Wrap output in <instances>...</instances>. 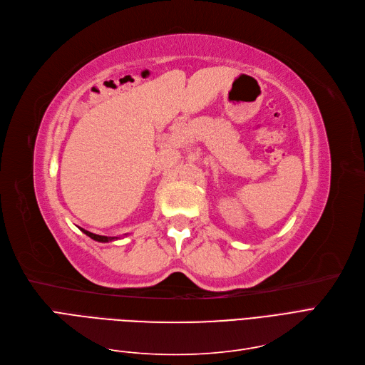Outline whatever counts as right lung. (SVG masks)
<instances>
[{
  "label": "right lung",
  "mask_w": 365,
  "mask_h": 365,
  "mask_svg": "<svg viewBox=\"0 0 365 365\" xmlns=\"http://www.w3.org/2000/svg\"><path fill=\"white\" fill-rule=\"evenodd\" d=\"M81 230H83L88 237H91L93 240H98V242H113V240L118 239V237H110V236H99V235H94V233H91V232L84 230V228H81Z\"/></svg>",
  "instance_id": "obj_1"
}]
</instances>
